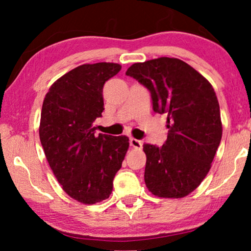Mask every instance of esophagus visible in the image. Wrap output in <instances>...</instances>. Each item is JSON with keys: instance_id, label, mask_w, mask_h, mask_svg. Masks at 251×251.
<instances>
[{"instance_id": "obj_1", "label": "esophagus", "mask_w": 251, "mask_h": 251, "mask_svg": "<svg viewBox=\"0 0 251 251\" xmlns=\"http://www.w3.org/2000/svg\"><path fill=\"white\" fill-rule=\"evenodd\" d=\"M130 146L135 149H142V142L140 140H136V138L131 137L130 138Z\"/></svg>"}]
</instances>
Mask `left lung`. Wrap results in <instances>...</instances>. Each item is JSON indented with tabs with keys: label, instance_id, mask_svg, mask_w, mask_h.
<instances>
[{
	"label": "left lung",
	"instance_id": "left-lung-1",
	"mask_svg": "<svg viewBox=\"0 0 251 251\" xmlns=\"http://www.w3.org/2000/svg\"><path fill=\"white\" fill-rule=\"evenodd\" d=\"M126 75L150 91L155 113L168 115L166 143L143 144L147 188L163 199L189 195L210 170L222 138L213 85L189 64L174 57L134 63Z\"/></svg>",
	"mask_w": 251,
	"mask_h": 251
}]
</instances>
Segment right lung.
<instances>
[{
    "instance_id": "obj_1",
    "label": "right lung",
    "mask_w": 251,
    "mask_h": 251,
    "mask_svg": "<svg viewBox=\"0 0 251 251\" xmlns=\"http://www.w3.org/2000/svg\"><path fill=\"white\" fill-rule=\"evenodd\" d=\"M117 63L82 64L52 83L44 97L40 140L55 177L72 199L95 204L108 199L129 148L126 136L95 135L102 116L103 85Z\"/></svg>"
}]
</instances>
